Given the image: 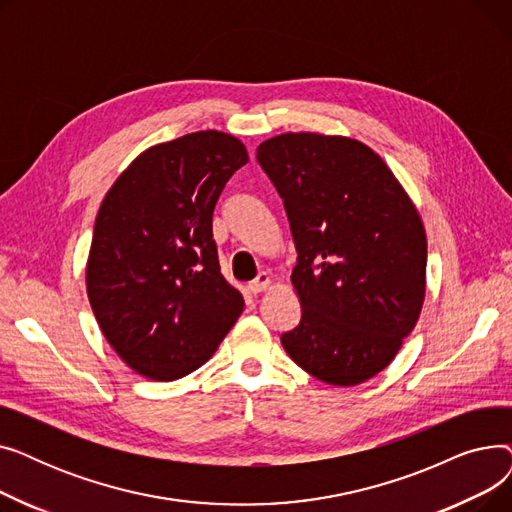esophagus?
Wrapping results in <instances>:
<instances>
[{"instance_id":"34e87169","label":"esophagus","mask_w":512,"mask_h":512,"mask_svg":"<svg viewBox=\"0 0 512 512\" xmlns=\"http://www.w3.org/2000/svg\"><path fill=\"white\" fill-rule=\"evenodd\" d=\"M270 284H272V278H270V274H265V272H261L253 282H249V292H253V294H259V292H263L265 288H270Z\"/></svg>"}]
</instances>
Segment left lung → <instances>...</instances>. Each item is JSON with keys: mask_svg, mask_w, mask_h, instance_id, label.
<instances>
[{"mask_svg": "<svg viewBox=\"0 0 512 512\" xmlns=\"http://www.w3.org/2000/svg\"><path fill=\"white\" fill-rule=\"evenodd\" d=\"M297 249L299 326L290 359L332 386H357L400 351L425 299L427 240L384 159L348 137L286 132L257 147Z\"/></svg>", "mask_w": 512, "mask_h": 512, "instance_id": "8db88e82", "label": "left lung"}]
</instances>
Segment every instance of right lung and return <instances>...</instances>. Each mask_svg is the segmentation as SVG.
<instances>
[{"mask_svg": "<svg viewBox=\"0 0 512 512\" xmlns=\"http://www.w3.org/2000/svg\"><path fill=\"white\" fill-rule=\"evenodd\" d=\"M247 161L232 134H184L143 151L99 207L89 303L118 357L149 380L199 369L245 307L220 274L211 218Z\"/></svg>", "mask_w": 512, "mask_h": 512, "instance_id": "add662e5", "label": "right lung"}]
</instances>
